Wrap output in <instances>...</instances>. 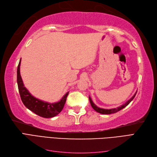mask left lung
Returning a JSON list of instances; mask_svg holds the SVG:
<instances>
[{"label": "left lung", "instance_id": "obj_1", "mask_svg": "<svg viewBox=\"0 0 157 157\" xmlns=\"http://www.w3.org/2000/svg\"><path fill=\"white\" fill-rule=\"evenodd\" d=\"M137 92L135 93V94L129 100H128L125 103L123 104V105H121L120 107H118L117 108H113V109H103V108H100L98 107L96 105H95V104L94 103V102L92 101L91 98L89 96V99H90V104H91V105L92 107V108L94 109L95 111H96V112L99 113H101V114H103V115H109V114H112V113H115L118 111H121V109H122L123 108H124L125 107H126L128 104H129L132 100L134 98V97L136 96V94Z\"/></svg>", "mask_w": 157, "mask_h": 157}]
</instances>
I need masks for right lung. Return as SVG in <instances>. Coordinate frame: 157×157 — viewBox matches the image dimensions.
<instances>
[{
  "instance_id": "obj_1",
  "label": "right lung",
  "mask_w": 157,
  "mask_h": 157,
  "mask_svg": "<svg viewBox=\"0 0 157 157\" xmlns=\"http://www.w3.org/2000/svg\"><path fill=\"white\" fill-rule=\"evenodd\" d=\"M20 64L21 59L19 62L17 69V82L19 92H20L21 101L24 105L30 111L42 117L52 118L58 115L62 111L65 105L69 92L64 95L60 101L52 103L42 101L39 99L35 98L24 86L20 75Z\"/></svg>"
}]
</instances>
